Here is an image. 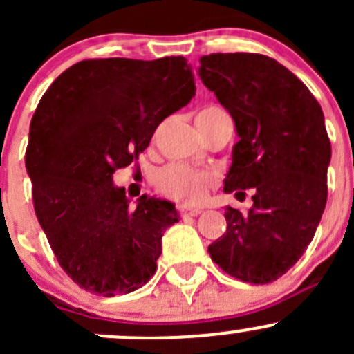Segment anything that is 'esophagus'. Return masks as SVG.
Wrapping results in <instances>:
<instances>
[{
  "label": "esophagus",
  "instance_id": "34e87169",
  "mask_svg": "<svg viewBox=\"0 0 354 354\" xmlns=\"http://www.w3.org/2000/svg\"><path fill=\"white\" fill-rule=\"evenodd\" d=\"M203 212V209L202 207H183L181 205L180 207V214L183 217H195V216H198V214H202Z\"/></svg>",
  "mask_w": 354,
  "mask_h": 354
}]
</instances>
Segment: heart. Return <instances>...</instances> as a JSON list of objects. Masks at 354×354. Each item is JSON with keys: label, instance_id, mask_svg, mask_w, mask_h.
Returning a JSON list of instances; mask_svg holds the SVG:
<instances>
[{"label": "heart", "instance_id": "1", "mask_svg": "<svg viewBox=\"0 0 354 354\" xmlns=\"http://www.w3.org/2000/svg\"><path fill=\"white\" fill-rule=\"evenodd\" d=\"M221 111L216 106L202 109L198 114H210ZM214 176L209 171H200L187 164H169L160 167L154 176L156 187L166 197L183 203H194L203 198L207 188L212 185Z\"/></svg>", "mask_w": 354, "mask_h": 354}]
</instances>
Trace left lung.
<instances>
[{"instance_id": "left-lung-1", "label": "left lung", "mask_w": 354, "mask_h": 354, "mask_svg": "<svg viewBox=\"0 0 354 354\" xmlns=\"http://www.w3.org/2000/svg\"><path fill=\"white\" fill-rule=\"evenodd\" d=\"M198 77L236 128L224 192L245 198L253 188L248 212L226 207L227 230L209 253L236 279L272 283L298 262L326 209L330 142L322 108L269 56H202Z\"/></svg>"}]
</instances>
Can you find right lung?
<instances>
[{
	"label": "right lung",
	"mask_w": 354,
	"mask_h": 354,
	"mask_svg": "<svg viewBox=\"0 0 354 354\" xmlns=\"http://www.w3.org/2000/svg\"><path fill=\"white\" fill-rule=\"evenodd\" d=\"M195 95L183 56L85 59L63 71L30 121L25 167L34 209L63 270L87 291L127 295L156 272L174 203L135 209L114 171L149 147L160 121Z\"/></svg>",
	"instance_id": "1"
}]
</instances>
